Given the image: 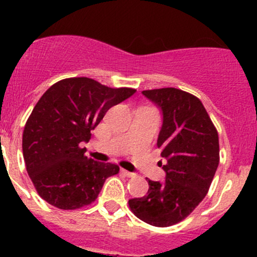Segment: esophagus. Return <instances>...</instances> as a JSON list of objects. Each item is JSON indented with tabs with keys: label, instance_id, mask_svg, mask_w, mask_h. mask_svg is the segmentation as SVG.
<instances>
[{
	"label": "esophagus",
	"instance_id": "obj_1",
	"mask_svg": "<svg viewBox=\"0 0 257 257\" xmlns=\"http://www.w3.org/2000/svg\"><path fill=\"white\" fill-rule=\"evenodd\" d=\"M121 173H123V174L125 175V177H128V178H133V177H136V174H134V173L128 172V170H125V169H121Z\"/></svg>",
	"mask_w": 257,
	"mask_h": 257
}]
</instances>
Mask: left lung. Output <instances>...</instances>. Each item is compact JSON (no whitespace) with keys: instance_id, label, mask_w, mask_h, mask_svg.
Returning a JSON list of instances; mask_svg holds the SVG:
<instances>
[{"instance_id":"1","label":"left lung","mask_w":257,"mask_h":257,"mask_svg":"<svg viewBox=\"0 0 257 257\" xmlns=\"http://www.w3.org/2000/svg\"><path fill=\"white\" fill-rule=\"evenodd\" d=\"M159 105L163 125L158 138L167 163L164 183L148 179L149 190L131 199L132 212L153 226L178 224L208 194L220 160L219 136L201 100L177 88L143 90Z\"/></svg>"}]
</instances>
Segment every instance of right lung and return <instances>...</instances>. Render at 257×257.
<instances>
[{"label":"right lung","mask_w":257,"mask_h":257,"mask_svg":"<svg viewBox=\"0 0 257 257\" xmlns=\"http://www.w3.org/2000/svg\"><path fill=\"white\" fill-rule=\"evenodd\" d=\"M133 88H110L87 77L62 79L48 88L26 121L22 150L38 195L62 210L95 201L107 178L119 173L112 163L85 157L90 139L109 108L133 95Z\"/></svg>","instance_id":"1"}]
</instances>
